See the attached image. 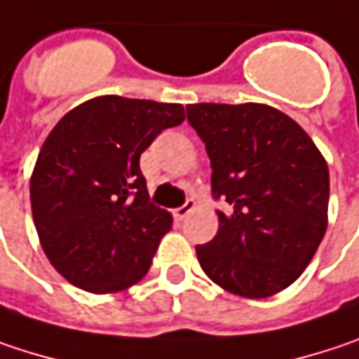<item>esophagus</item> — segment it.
<instances>
[{"instance_id": "esophagus-1", "label": "esophagus", "mask_w": 359, "mask_h": 359, "mask_svg": "<svg viewBox=\"0 0 359 359\" xmlns=\"http://www.w3.org/2000/svg\"><path fill=\"white\" fill-rule=\"evenodd\" d=\"M195 205H197V203H195V199H193V197H189V199H187V201H184L180 208H177V210L172 212V215H175L177 219H182V217H187L189 213L195 210Z\"/></svg>"}]
</instances>
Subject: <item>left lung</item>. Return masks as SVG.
<instances>
[{
    "instance_id": "obj_1",
    "label": "left lung",
    "mask_w": 359,
    "mask_h": 359,
    "mask_svg": "<svg viewBox=\"0 0 359 359\" xmlns=\"http://www.w3.org/2000/svg\"><path fill=\"white\" fill-rule=\"evenodd\" d=\"M212 162V193L230 210L197 246L205 276L243 298H269L306 269L327 230L329 168L309 133L273 107H187Z\"/></svg>"
}]
</instances>
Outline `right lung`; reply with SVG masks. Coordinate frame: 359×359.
I'll list each match as a JSON object with an SVG mask.
<instances>
[{
    "instance_id": "right-lung-1",
    "label": "right lung",
    "mask_w": 359,
    "mask_h": 359,
    "mask_svg": "<svg viewBox=\"0 0 359 359\" xmlns=\"http://www.w3.org/2000/svg\"><path fill=\"white\" fill-rule=\"evenodd\" d=\"M182 121V104L98 96L53 127L30 205L47 259L76 287L113 294L147 273L172 215L149 201L140 156Z\"/></svg>"
}]
</instances>
